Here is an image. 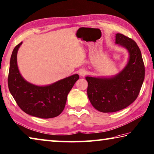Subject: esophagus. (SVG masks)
<instances>
[{
  "mask_svg": "<svg viewBox=\"0 0 154 154\" xmlns=\"http://www.w3.org/2000/svg\"><path fill=\"white\" fill-rule=\"evenodd\" d=\"M79 74L81 77H83L85 76V75L86 74V71H85V70H80L79 72Z\"/></svg>",
  "mask_w": 154,
  "mask_h": 154,
  "instance_id": "34e87169",
  "label": "esophagus"
}]
</instances>
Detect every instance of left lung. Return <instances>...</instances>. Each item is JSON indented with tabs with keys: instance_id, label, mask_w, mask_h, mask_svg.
<instances>
[{
	"instance_id": "1",
	"label": "left lung",
	"mask_w": 154,
	"mask_h": 154,
	"mask_svg": "<svg viewBox=\"0 0 154 154\" xmlns=\"http://www.w3.org/2000/svg\"><path fill=\"white\" fill-rule=\"evenodd\" d=\"M115 37V44L128 53L124 68L110 77H85L89 101L102 112H114L132 104L138 96L145 77L144 64L137 44L121 33H116Z\"/></svg>"
}]
</instances>
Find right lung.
<instances>
[{"instance_id":"right-lung-1","label":"right lung","mask_w":154,"mask_h":154,"mask_svg":"<svg viewBox=\"0 0 154 154\" xmlns=\"http://www.w3.org/2000/svg\"><path fill=\"white\" fill-rule=\"evenodd\" d=\"M22 42L13 50L10 60L8 85L13 98L22 110L41 119L54 118L63 111L67 96L79 75L74 74L46 85H38L26 81L18 68L17 56Z\"/></svg>"}]
</instances>
